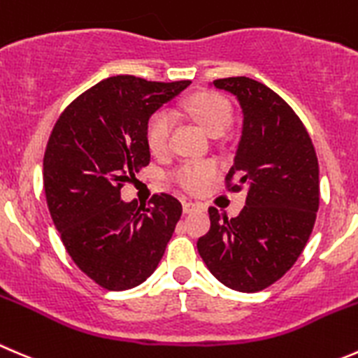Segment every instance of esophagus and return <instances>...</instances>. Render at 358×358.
Wrapping results in <instances>:
<instances>
[{
  "instance_id": "1",
  "label": "esophagus",
  "mask_w": 358,
  "mask_h": 358,
  "mask_svg": "<svg viewBox=\"0 0 358 358\" xmlns=\"http://www.w3.org/2000/svg\"><path fill=\"white\" fill-rule=\"evenodd\" d=\"M199 210V204L192 203V201H183V211L185 213H192V211Z\"/></svg>"
}]
</instances>
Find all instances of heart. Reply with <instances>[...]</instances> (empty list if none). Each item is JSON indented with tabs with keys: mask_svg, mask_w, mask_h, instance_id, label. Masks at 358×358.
I'll list each match as a JSON object with an SVG mask.
<instances>
[{
	"mask_svg": "<svg viewBox=\"0 0 358 358\" xmlns=\"http://www.w3.org/2000/svg\"><path fill=\"white\" fill-rule=\"evenodd\" d=\"M183 110L211 136L224 134L232 120V108L218 94L199 92L183 103ZM173 129V113L169 110H159L152 113L145 127V140L152 154H164L169 145V134ZM215 166L210 162H189L175 173L178 185L185 190H199L211 176Z\"/></svg>",
	"mask_w": 358,
	"mask_h": 358,
	"instance_id": "heart-1",
	"label": "heart"
}]
</instances>
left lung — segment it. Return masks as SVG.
I'll list each match as a JSON object with an SVG mask.
<instances>
[{"instance_id":"left-lung-1","label":"left lung","mask_w":358,"mask_h":358,"mask_svg":"<svg viewBox=\"0 0 358 358\" xmlns=\"http://www.w3.org/2000/svg\"><path fill=\"white\" fill-rule=\"evenodd\" d=\"M232 94L243 127L227 180L246 190L238 217L210 208L211 227L197 252L211 275L238 292H259L282 278L306 246L320 203L318 159L294 110L246 76L210 83Z\"/></svg>"}]
</instances>
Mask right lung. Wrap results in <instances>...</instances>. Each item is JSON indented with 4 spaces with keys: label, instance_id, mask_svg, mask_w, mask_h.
Instances as JSON below:
<instances>
[{
    "label": "right lung",
    "instance_id": "obj_1",
    "mask_svg": "<svg viewBox=\"0 0 358 358\" xmlns=\"http://www.w3.org/2000/svg\"><path fill=\"white\" fill-rule=\"evenodd\" d=\"M189 85L110 76L78 96L52 131L43 159L50 217L69 257L106 290L143 283L182 217L169 194L145 206L120 199V189L150 162L145 127L152 113Z\"/></svg>",
    "mask_w": 358,
    "mask_h": 358
}]
</instances>
